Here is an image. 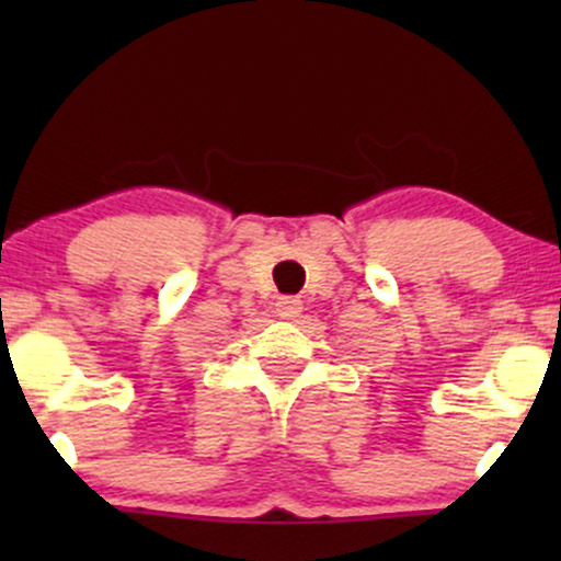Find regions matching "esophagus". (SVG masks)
I'll use <instances>...</instances> for the list:
<instances>
[{
    "label": "esophagus",
    "instance_id": "obj_1",
    "mask_svg": "<svg viewBox=\"0 0 561 561\" xmlns=\"http://www.w3.org/2000/svg\"><path fill=\"white\" fill-rule=\"evenodd\" d=\"M304 304L298 301L296 296H280L278 301H275V317L280 319H296L298 313H301Z\"/></svg>",
    "mask_w": 561,
    "mask_h": 561
}]
</instances>
